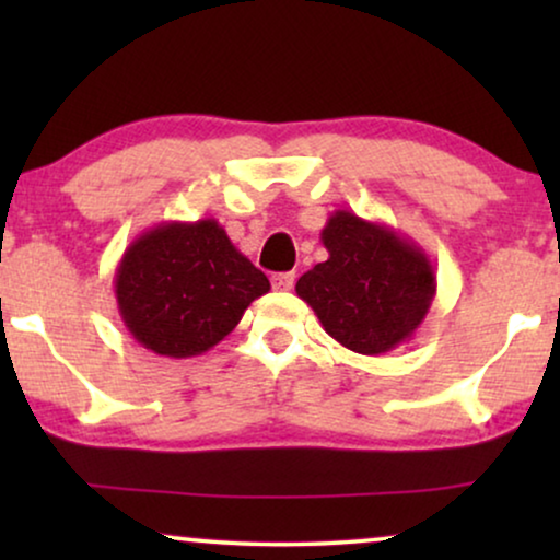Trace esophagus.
<instances>
[{
  "mask_svg": "<svg viewBox=\"0 0 560 560\" xmlns=\"http://www.w3.org/2000/svg\"><path fill=\"white\" fill-rule=\"evenodd\" d=\"M293 282H295L293 272H275L272 275V288L280 290V293H285V290L293 288Z\"/></svg>",
  "mask_w": 560,
  "mask_h": 560,
  "instance_id": "34e87169",
  "label": "esophagus"
}]
</instances>
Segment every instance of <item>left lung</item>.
I'll use <instances>...</instances> for the list:
<instances>
[{"label": "left lung", "mask_w": 560, "mask_h": 560, "mask_svg": "<svg viewBox=\"0 0 560 560\" xmlns=\"http://www.w3.org/2000/svg\"><path fill=\"white\" fill-rule=\"evenodd\" d=\"M328 252L298 280L324 331L357 354L377 357L410 341L435 298L431 259L412 240L351 211L328 217Z\"/></svg>", "instance_id": "obj_1"}]
</instances>
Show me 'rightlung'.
<instances>
[{
	"label": "right lung",
	"mask_w": 560,
	"mask_h": 560,
	"mask_svg": "<svg viewBox=\"0 0 560 560\" xmlns=\"http://www.w3.org/2000/svg\"><path fill=\"white\" fill-rule=\"evenodd\" d=\"M270 280L217 219L163 221L125 249L114 275L119 316L137 343L188 359L234 331Z\"/></svg>",
	"instance_id": "right-lung-1"
}]
</instances>
